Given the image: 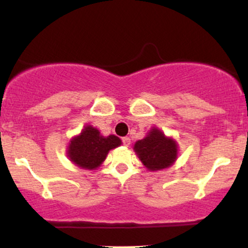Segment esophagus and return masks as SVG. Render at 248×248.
Here are the masks:
<instances>
[{"mask_svg":"<svg viewBox=\"0 0 248 248\" xmlns=\"http://www.w3.org/2000/svg\"><path fill=\"white\" fill-rule=\"evenodd\" d=\"M122 142H124V146L128 147L130 144V139L129 138H122Z\"/></svg>","mask_w":248,"mask_h":248,"instance_id":"34e87169","label":"esophagus"}]
</instances>
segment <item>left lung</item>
Segmentation results:
<instances>
[{
    "mask_svg": "<svg viewBox=\"0 0 248 248\" xmlns=\"http://www.w3.org/2000/svg\"><path fill=\"white\" fill-rule=\"evenodd\" d=\"M134 152L149 171H158L175 163L178 144L171 136H167L157 127H153L142 140L135 142Z\"/></svg>",
    "mask_w": 248,
    "mask_h": 248,
    "instance_id": "left-lung-1",
    "label": "left lung"
}]
</instances>
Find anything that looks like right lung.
I'll use <instances>...</instances> for the list:
<instances>
[{"instance_id":"obj_1","label":"right lung","mask_w":248,"mask_h":248,"mask_svg":"<svg viewBox=\"0 0 248 248\" xmlns=\"http://www.w3.org/2000/svg\"><path fill=\"white\" fill-rule=\"evenodd\" d=\"M121 143L118 136H104L95 127L87 124L78 135L71 139L66 155L77 167L95 170L106 160L109 150L120 147Z\"/></svg>"}]
</instances>
